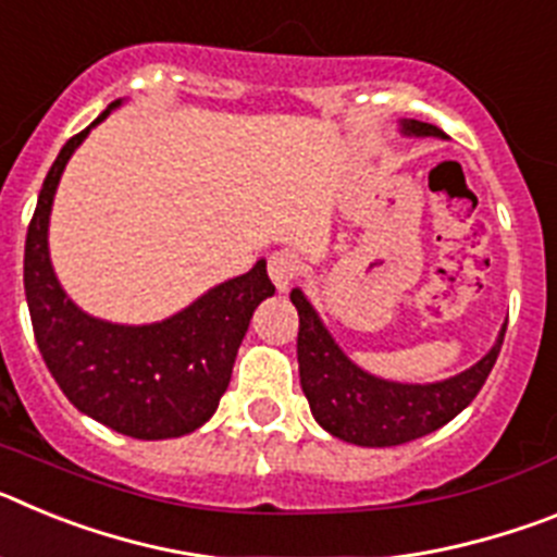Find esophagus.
<instances>
[{
  "label": "esophagus",
  "mask_w": 557,
  "mask_h": 557,
  "mask_svg": "<svg viewBox=\"0 0 557 557\" xmlns=\"http://www.w3.org/2000/svg\"><path fill=\"white\" fill-rule=\"evenodd\" d=\"M295 270H298V264H295L293 256L284 253V250H278V253L270 256L268 273H270V278H273V284L278 293H287L289 284L295 282Z\"/></svg>",
  "instance_id": "1"
}]
</instances>
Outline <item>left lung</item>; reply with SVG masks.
<instances>
[{
  "label": "left lung",
  "instance_id": "left-lung-1",
  "mask_svg": "<svg viewBox=\"0 0 557 557\" xmlns=\"http://www.w3.org/2000/svg\"><path fill=\"white\" fill-rule=\"evenodd\" d=\"M405 136H437L444 131L430 122L401 120ZM289 301L298 309V373L304 396L309 401L314 421L329 435L357 446H398L449 424L457 412L474 401L485 385L496 357H499L505 326L491 346V351L466 368L457 376L426 385H407L362 371L348 354L334 343L321 314L314 312L301 287L289 293Z\"/></svg>",
  "mask_w": 557,
  "mask_h": 557
}]
</instances>
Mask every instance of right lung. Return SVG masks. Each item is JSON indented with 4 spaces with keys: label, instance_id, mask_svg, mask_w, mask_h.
Instances as JSON below:
<instances>
[{
    "label": "right lung",
    "instance_id": "add662e5",
    "mask_svg": "<svg viewBox=\"0 0 557 557\" xmlns=\"http://www.w3.org/2000/svg\"><path fill=\"white\" fill-rule=\"evenodd\" d=\"M122 100L63 145L44 178L24 243L27 295L38 351L63 396L88 418L139 441L181 437L203 426L231 382L256 307L275 293L268 262L211 287L172 318L125 326L83 312L49 262V214L72 152Z\"/></svg>",
    "mask_w": 557,
    "mask_h": 557
}]
</instances>
